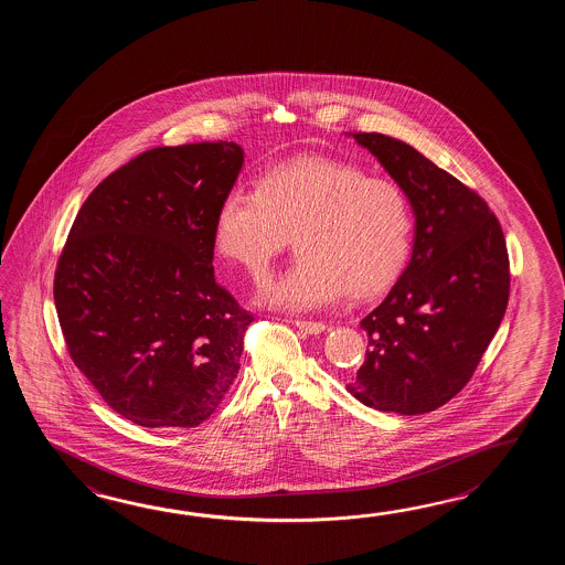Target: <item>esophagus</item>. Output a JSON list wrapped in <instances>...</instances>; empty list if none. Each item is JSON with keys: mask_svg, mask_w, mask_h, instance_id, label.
Segmentation results:
<instances>
[{"mask_svg": "<svg viewBox=\"0 0 565 565\" xmlns=\"http://www.w3.org/2000/svg\"><path fill=\"white\" fill-rule=\"evenodd\" d=\"M295 327H299L300 331H305V333H309V335H319V333H323L324 327L327 324L321 323V321H292Z\"/></svg>", "mask_w": 565, "mask_h": 565, "instance_id": "34e87169", "label": "esophagus"}]
</instances>
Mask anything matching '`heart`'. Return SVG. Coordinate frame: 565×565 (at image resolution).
Masks as SVG:
<instances>
[{"instance_id": "heart-1", "label": "heart", "mask_w": 565, "mask_h": 565, "mask_svg": "<svg viewBox=\"0 0 565 565\" xmlns=\"http://www.w3.org/2000/svg\"><path fill=\"white\" fill-rule=\"evenodd\" d=\"M290 234L299 256L266 277L256 299L282 311H317L345 290H384L406 265L412 216L396 183L324 157L280 163L256 190L234 185L220 202L216 250L250 273L263 270Z\"/></svg>"}]
</instances>
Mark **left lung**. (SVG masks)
Returning <instances> with one entry per match:
<instances>
[{
  "label": "left lung",
  "mask_w": 565,
  "mask_h": 565,
  "mask_svg": "<svg viewBox=\"0 0 565 565\" xmlns=\"http://www.w3.org/2000/svg\"><path fill=\"white\" fill-rule=\"evenodd\" d=\"M406 193L412 258L363 321L367 353L348 392L404 416L440 408L467 385L503 321L509 256L503 230L479 193L412 145L349 132Z\"/></svg>",
  "instance_id": "obj_1"
}]
</instances>
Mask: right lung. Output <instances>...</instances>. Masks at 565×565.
I'll use <instances>...</instances> for the list:
<instances>
[{
  "mask_svg": "<svg viewBox=\"0 0 565 565\" xmlns=\"http://www.w3.org/2000/svg\"><path fill=\"white\" fill-rule=\"evenodd\" d=\"M232 141L156 147L100 181L74 220L54 302L74 365L122 418L192 428L241 370L250 312L214 278Z\"/></svg>",
  "mask_w": 565,
  "mask_h": 565,
  "instance_id": "add662e5",
  "label": "right lung"
}]
</instances>
